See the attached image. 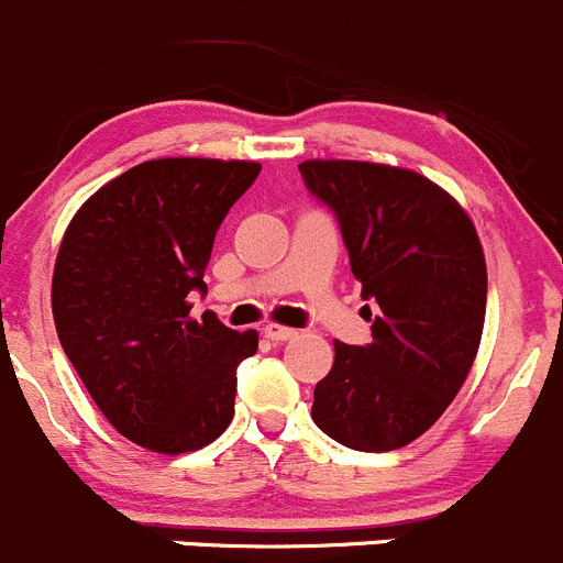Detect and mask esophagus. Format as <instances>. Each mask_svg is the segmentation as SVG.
Here are the masks:
<instances>
[{
	"label": "esophagus",
	"mask_w": 563,
	"mask_h": 563,
	"mask_svg": "<svg viewBox=\"0 0 563 563\" xmlns=\"http://www.w3.org/2000/svg\"><path fill=\"white\" fill-rule=\"evenodd\" d=\"M264 334L269 340H291V338H297V329L283 327V323H266Z\"/></svg>",
	"instance_id": "obj_1"
}]
</instances>
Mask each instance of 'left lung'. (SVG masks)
I'll use <instances>...</instances> for the list:
<instances>
[{"instance_id": "left-lung-1", "label": "left lung", "mask_w": 563, "mask_h": 563, "mask_svg": "<svg viewBox=\"0 0 563 563\" xmlns=\"http://www.w3.org/2000/svg\"><path fill=\"white\" fill-rule=\"evenodd\" d=\"M338 214L362 297L378 305L373 340H334L316 384L313 422L360 452L411 444L468 378L485 327L487 266L468 212L411 168L365 161L299 163Z\"/></svg>"}]
</instances>
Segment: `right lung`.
<instances>
[{"instance_id":"right-lung-1","label":"right lung","mask_w":563,"mask_h":563,"mask_svg":"<svg viewBox=\"0 0 563 563\" xmlns=\"http://www.w3.org/2000/svg\"><path fill=\"white\" fill-rule=\"evenodd\" d=\"M255 161L157 157L106 181L73 214L51 280L56 334L108 422L181 455L234 419L236 367L258 332L190 316L214 234L258 176Z\"/></svg>"}]
</instances>
